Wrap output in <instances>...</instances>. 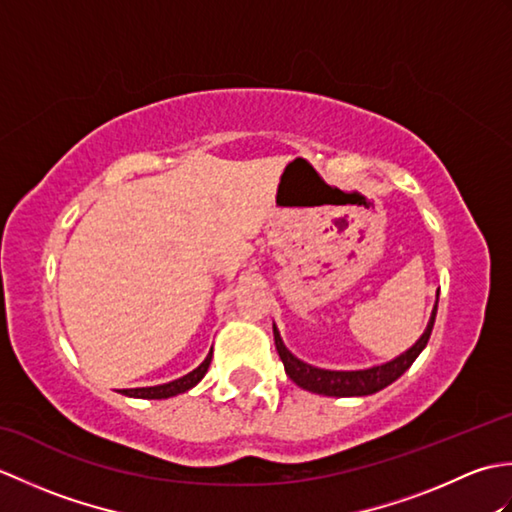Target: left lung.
Instances as JSON below:
<instances>
[{"mask_svg": "<svg viewBox=\"0 0 512 512\" xmlns=\"http://www.w3.org/2000/svg\"><path fill=\"white\" fill-rule=\"evenodd\" d=\"M440 297V290H438ZM438 297H436V306L431 310V317L427 328H424L420 339L413 343L407 352L398 354L391 361L383 365H372L365 369H325L310 365L306 361H301L295 354H292L288 347L281 341L279 328L273 323V334H275V345L281 363H284L286 374L295 385L301 389L312 391V394H321V396H334V398H350V396H372L376 391L385 389L387 385L394 383L402 374L407 372L411 363L416 361L420 352L427 347L429 336L433 330V323H436V312H438Z\"/></svg>", "mask_w": 512, "mask_h": 512, "instance_id": "8db88e82", "label": "left lung"}]
</instances>
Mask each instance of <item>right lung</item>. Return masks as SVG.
I'll list each match as a JSON object with an SVG mask.
<instances>
[{"mask_svg": "<svg viewBox=\"0 0 512 512\" xmlns=\"http://www.w3.org/2000/svg\"><path fill=\"white\" fill-rule=\"evenodd\" d=\"M211 358H213V347H211V352L206 354L204 361L193 369V372L184 374V376H180V378H176V380H171V383H165V385L121 389V394H123V396H129V398H145V400H162V398H171V396L184 394V391H189L191 387L198 385L200 380L204 378L206 369H209V365H211Z\"/></svg>", "mask_w": 512, "mask_h": 512, "instance_id": "add662e5", "label": "right lung"}]
</instances>
